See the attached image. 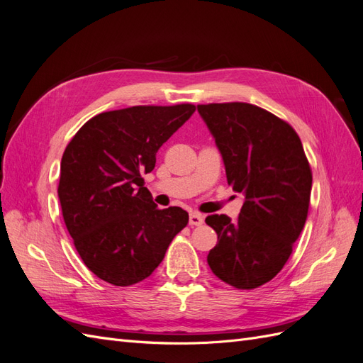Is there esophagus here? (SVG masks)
Wrapping results in <instances>:
<instances>
[{
  "label": "esophagus",
  "mask_w": 363,
  "mask_h": 363,
  "mask_svg": "<svg viewBox=\"0 0 363 363\" xmlns=\"http://www.w3.org/2000/svg\"><path fill=\"white\" fill-rule=\"evenodd\" d=\"M204 223V216L199 212H192L189 215V224L191 225H201Z\"/></svg>",
  "instance_id": "34e87169"
}]
</instances>
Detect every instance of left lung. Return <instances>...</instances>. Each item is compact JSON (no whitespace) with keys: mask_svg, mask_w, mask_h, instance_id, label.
I'll use <instances>...</instances> for the list:
<instances>
[{"mask_svg":"<svg viewBox=\"0 0 363 363\" xmlns=\"http://www.w3.org/2000/svg\"><path fill=\"white\" fill-rule=\"evenodd\" d=\"M196 107L221 152L228 184L245 196L236 221L227 215L206 218L218 235L207 263L230 286L255 289L281 271L301 233L311 164L296 131L265 108L248 103Z\"/></svg>","mask_w":363,"mask_h":363,"instance_id":"8db88e82","label":"left lung"}]
</instances>
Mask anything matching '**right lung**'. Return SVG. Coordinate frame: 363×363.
Listing matches in <instances>:
<instances>
[{
	"instance_id": "obj_1",
	"label": "right lung",
	"mask_w": 363,
	"mask_h": 363,
	"mask_svg": "<svg viewBox=\"0 0 363 363\" xmlns=\"http://www.w3.org/2000/svg\"><path fill=\"white\" fill-rule=\"evenodd\" d=\"M195 112L194 104L103 112L77 131L60 163L59 200L68 232L96 277L130 286L150 277L188 225L182 207L159 208L142 175Z\"/></svg>"
}]
</instances>
